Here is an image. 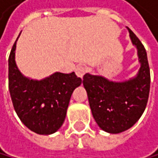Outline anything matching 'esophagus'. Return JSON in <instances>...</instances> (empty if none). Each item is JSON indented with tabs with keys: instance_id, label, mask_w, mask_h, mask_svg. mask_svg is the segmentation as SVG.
I'll use <instances>...</instances> for the list:
<instances>
[{
	"instance_id": "obj_1",
	"label": "esophagus",
	"mask_w": 158,
	"mask_h": 158,
	"mask_svg": "<svg viewBox=\"0 0 158 158\" xmlns=\"http://www.w3.org/2000/svg\"><path fill=\"white\" fill-rule=\"evenodd\" d=\"M75 71H76V75H77L78 77H82L84 76V74L86 73L87 69H86V67H84V66L80 65V66H77V67L76 68Z\"/></svg>"
}]
</instances>
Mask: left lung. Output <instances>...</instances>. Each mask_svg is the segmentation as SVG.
I'll return each mask as SVG.
<instances>
[{
  "mask_svg": "<svg viewBox=\"0 0 158 158\" xmlns=\"http://www.w3.org/2000/svg\"><path fill=\"white\" fill-rule=\"evenodd\" d=\"M128 30L140 62L137 75L121 82L111 81L101 76H83L82 83L93 117L103 131L111 134L130 129L140 118L150 93L151 76L146 50L132 30Z\"/></svg>",
  "mask_w": 158,
  "mask_h": 158,
  "instance_id": "1",
  "label": "left lung"
}]
</instances>
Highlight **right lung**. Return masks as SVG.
<instances>
[{
    "label": "right lung",
    "instance_id": "obj_1",
    "mask_svg": "<svg viewBox=\"0 0 158 158\" xmlns=\"http://www.w3.org/2000/svg\"><path fill=\"white\" fill-rule=\"evenodd\" d=\"M17 40L8 59V87L14 109L28 129L40 135L54 134L64 122L71 95L81 84V78L74 72H56L41 81L24 77L15 61Z\"/></svg>",
    "mask_w": 158,
    "mask_h": 158
}]
</instances>
